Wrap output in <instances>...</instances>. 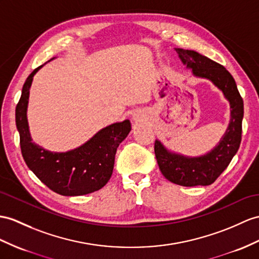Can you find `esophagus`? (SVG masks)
Returning <instances> with one entry per match:
<instances>
[{"label": "esophagus", "mask_w": 259, "mask_h": 259, "mask_svg": "<svg viewBox=\"0 0 259 259\" xmlns=\"http://www.w3.org/2000/svg\"><path fill=\"white\" fill-rule=\"evenodd\" d=\"M135 121H136V117H135Z\"/></svg>", "instance_id": "34e87169"}]
</instances>
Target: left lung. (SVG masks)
<instances>
[{
	"label": "left lung",
	"instance_id": "1",
	"mask_svg": "<svg viewBox=\"0 0 259 259\" xmlns=\"http://www.w3.org/2000/svg\"><path fill=\"white\" fill-rule=\"evenodd\" d=\"M187 68L192 69L195 77L209 79L222 90L231 105V121L218 146L200 157H186L166 149L155 142V155L161 174L169 181L184 187L209 186L230 165L242 141V121L244 115L243 99L234 78L226 69L194 50L175 48Z\"/></svg>",
	"mask_w": 259,
	"mask_h": 259
}]
</instances>
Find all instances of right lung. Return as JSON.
I'll list each match as a JSON object with an SVG mask.
<instances>
[{
    "mask_svg": "<svg viewBox=\"0 0 259 259\" xmlns=\"http://www.w3.org/2000/svg\"><path fill=\"white\" fill-rule=\"evenodd\" d=\"M41 67L36 68L25 81L15 110L23 158L36 177L56 193L73 197L98 191L111 178L116 149L131 132V122L125 119L106 126L82 146L66 153H54L38 146L31 142L26 113L33 77Z\"/></svg>",
    "mask_w": 259,
    "mask_h": 259,
    "instance_id": "obj_1",
    "label": "right lung"
}]
</instances>
